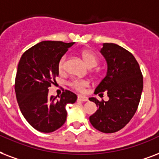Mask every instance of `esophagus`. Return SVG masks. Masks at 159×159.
<instances>
[{"label": "esophagus", "mask_w": 159, "mask_h": 159, "mask_svg": "<svg viewBox=\"0 0 159 159\" xmlns=\"http://www.w3.org/2000/svg\"><path fill=\"white\" fill-rule=\"evenodd\" d=\"M78 99V101H80V102H86L89 100L87 97L83 96V95H79L78 99Z\"/></svg>", "instance_id": "esophagus-1"}]
</instances>
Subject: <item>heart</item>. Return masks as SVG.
<instances>
[{"instance_id":"1","label":"heart","mask_w":159,"mask_h":159,"mask_svg":"<svg viewBox=\"0 0 159 159\" xmlns=\"http://www.w3.org/2000/svg\"><path fill=\"white\" fill-rule=\"evenodd\" d=\"M80 54L85 64L89 68L95 67L98 65V63H99L98 58L91 51L88 50H81ZM66 60H67V55H64L60 58V60L58 61V70L60 71V73L64 72L65 69H66ZM70 85L76 90L83 91L86 87L89 85V82L88 80H73L70 83Z\"/></svg>"}]
</instances>
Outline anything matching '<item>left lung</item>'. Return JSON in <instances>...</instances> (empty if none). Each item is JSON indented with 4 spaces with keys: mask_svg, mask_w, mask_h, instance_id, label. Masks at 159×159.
<instances>
[{
    "mask_svg": "<svg viewBox=\"0 0 159 159\" xmlns=\"http://www.w3.org/2000/svg\"><path fill=\"white\" fill-rule=\"evenodd\" d=\"M100 53L106 60L108 70L94 93L106 92L109 99L99 101L96 98H89L98 107L89 121L97 130L111 134L122 129L137 111L143 80L139 63L124 48L114 43H104Z\"/></svg>",
    "mask_w": 159,
    "mask_h": 159,
    "instance_id": "8db88e82",
    "label": "left lung"
}]
</instances>
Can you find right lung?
Here are the masks:
<instances>
[{"mask_svg":"<svg viewBox=\"0 0 159 159\" xmlns=\"http://www.w3.org/2000/svg\"><path fill=\"white\" fill-rule=\"evenodd\" d=\"M75 42L46 40L22 55L18 64L15 91L20 109L26 121L38 131L51 133L65 124L66 106L77 95L70 90L57 97L49 96V88L59 75L58 61Z\"/></svg>","mask_w":159,"mask_h":159,"instance_id":"1","label":"right lung"}]
</instances>
